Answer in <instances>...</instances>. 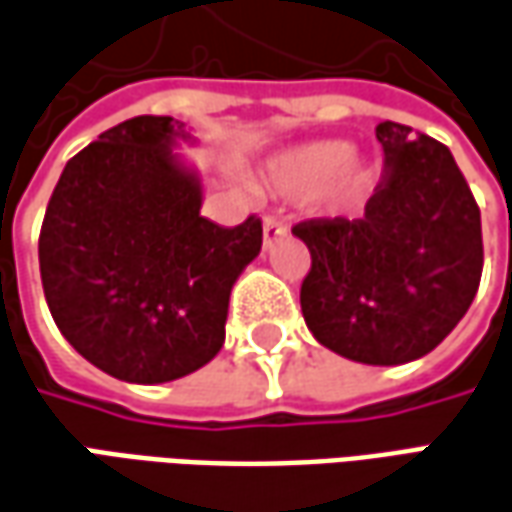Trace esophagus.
I'll use <instances>...</instances> for the list:
<instances>
[{
  "label": "esophagus",
  "instance_id": "34e87169",
  "mask_svg": "<svg viewBox=\"0 0 512 512\" xmlns=\"http://www.w3.org/2000/svg\"><path fill=\"white\" fill-rule=\"evenodd\" d=\"M285 235H288V227H285L277 215H266V218H263V246H266V249H271V246L280 241V238H285Z\"/></svg>",
  "mask_w": 512,
  "mask_h": 512
}]
</instances>
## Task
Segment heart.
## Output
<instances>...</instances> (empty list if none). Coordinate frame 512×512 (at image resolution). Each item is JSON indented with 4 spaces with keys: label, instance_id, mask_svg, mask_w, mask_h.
<instances>
[{
    "label": "heart",
    "instance_id": "obj_1",
    "mask_svg": "<svg viewBox=\"0 0 512 512\" xmlns=\"http://www.w3.org/2000/svg\"><path fill=\"white\" fill-rule=\"evenodd\" d=\"M339 172V190L347 196L361 179L356 156H350V145L342 139H316L297 148H288L277 154L266 168V179L271 187L288 196H305L314 193L316 187L330 182Z\"/></svg>",
    "mask_w": 512,
    "mask_h": 512
}]
</instances>
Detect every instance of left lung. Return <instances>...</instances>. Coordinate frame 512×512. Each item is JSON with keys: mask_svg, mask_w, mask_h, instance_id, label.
Wrapping results in <instances>:
<instances>
[{"mask_svg": "<svg viewBox=\"0 0 512 512\" xmlns=\"http://www.w3.org/2000/svg\"><path fill=\"white\" fill-rule=\"evenodd\" d=\"M381 182L361 218L291 229L311 252L305 325L339 356L392 367L431 353L471 308L482 277V221L443 142L384 120Z\"/></svg>", "mask_w": 512, "mask_h": 512, "instance_id": "1", "label": "left lung"}]
</instances>
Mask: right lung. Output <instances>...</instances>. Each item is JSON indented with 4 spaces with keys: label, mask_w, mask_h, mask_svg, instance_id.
Wrapping results in <instances>:
<instances>
[{
    "label": "right lung",
    "mask_w": 512,
    "mask_h": 512,
    "mask_svg": "<svg viewBox=\"0 0 512 512\" xmlns=\"http://www.w3.org/2000/svg\"><path fill=\"white\" fill-rule=\"evenodd\" d=\"M196 142L142 114L66 162L38 238L41 285L64 339L128 384L196 373L224 347L229 294L263 227L201 218V179L176 151Z\"/></svg>",
    "instance_id": "right-lung-1"
}]
</instances>
